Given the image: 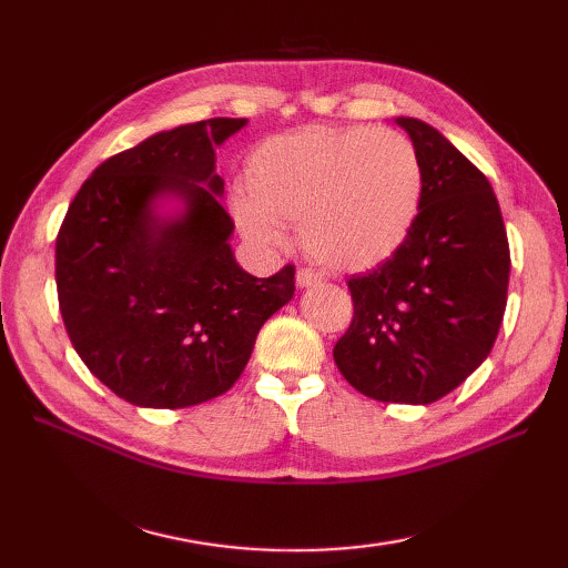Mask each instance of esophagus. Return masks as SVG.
I'll use <instances>...</instances> for the list:
<instances>
[{"instance_id": "34e87169", "label": "esophagus", "mask_w": 568, "mask_h": 568, "mask_svg": "<svg viewBox=\"0 0 568 568\" xmlns=\"http://www.w3.org/2000/svg\"><path fill=\"white\" fill-rule=\"evenodd\" d=\"M295 277H297V285H300V287H312V285L320 283V277H317L315 273H312V271H307V268H300Z\"/></svg>"}]
</instances>
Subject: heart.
I'll use <instances>...</instances> for the list:
<instances>
[{
    "label": "heart",
    "instance_id": "heart-1",
    "mask_svg": "<svg viewBox=\"0 0 568 568\" xmlns=\"http://www.w3.org/2000/svg\"><path fill=\"white\" fill-rule=\"evenodd\" d=\"M236 222L261 246H281V224H297L307 256L332 271H368L413 232L425 173L397 131L310 126L251 153Z\"/></svg>",
    "mask_w": 568,
    "mask_h": 568
}]
</instances>
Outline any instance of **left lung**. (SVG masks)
<instances>
[{
    "label": "left lung",
    "instance_id": "obj_1",
    "mask_svg": "<svg viewBox=\"0 0 568 568\" xmlns=\"http://www.w3.org/2000/svg\"><path fill=\"white\" fill-rule=\"evenodd\" d=\"M425 173L413 232L348 277L354 320L334 346L342 376L381 403L429 405L488 358L503 324L510 246L488 178L437 129L397 116Z\"/></svg>",
    "mask_w": 568,
    "mask_h": 568
}]
</instances>
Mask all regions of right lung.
<instances>
[{
    "label": "right lung",
    "instance_id": "add662e5",
    "mask_svg": "<svg viewBox=\"0 0 568 568\" xmlns=\"http://www.w3.org/2000/svg\"><path fill=\"white\" fill-rule=\"evenodd\" d=\"M246 119L161 131L84 180L55 239V285L78 356L139 407L180 409L226 393L263 322L295 293V268L253 277L234 258L216 149ZM183 199L163 221L152 202Z\"/></svg>",
    "mask_w": 568,
    "mask_h": 568
}]
</instances>
